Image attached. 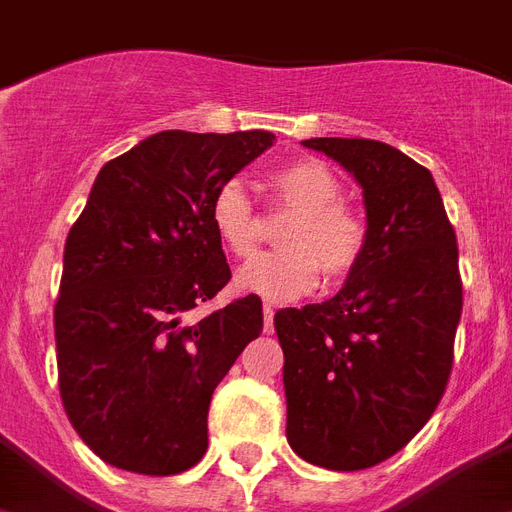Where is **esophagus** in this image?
Returning a JSON list of instances; mask_svg holds the SVG:
<instances>
[{"label":"esophagus","mask_w":512,"mask_h":512,"mask_svg":"<svg viewBox=\"0 0 512 512\" xmlns=\"http://www.w3.org/2000/svg\"><path fill=\"white\" fill-rule=\"evenodd\" d=\"M273 315H276V310L270 305L263 307V318H265V334H273Z\"/></svg>","instance_id":"1"}]
</instances>
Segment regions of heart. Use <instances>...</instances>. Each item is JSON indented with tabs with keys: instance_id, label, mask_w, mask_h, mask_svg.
Returning <instances> with one entry per match:
<instances>
[{
	"instance_id": "1",
	"label": "heart",
	"mask_w": 512,
	"mask_h": 512,
	"mask_svg": "<svg viewBox=\"0 0 512 512\" xmlns=\"http://www.w3.org/2000/svg\"><path fill=\"white\" fill-rule=\"evenodd\" d=\"M273 197L294 213L281 234L284 252L255 257L236 273V286L247 294L289 302L313 292L321 276L344 281L363 263L368 226L363 215L342 202V181L326 162L292 160L270 176ZM210 226L234 257L255 255L260 244L255 202L239 178H228L210 199Z\"/></svg>"
}]
</instances>
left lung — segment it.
I'll return each instance as SVG.
<instances>
[{
	"label": "left lung",
	"instance_id": "1",
	"mask_svg": "<svg viewBox=\"0 0 512 512\" xmlns=\"http://www.w3.org/2000/svg\"><path fill=\"white\" fill-rule=\"evenodd\" d=\"M363 186L368 249L339 294L276 313L286 439L307 463L363 471L426 426L463 313L458 239L423 165L373 139H307Z\"/></svg>",
	"mask_w": 512,
	"mask_h": 512
}]
</instances>
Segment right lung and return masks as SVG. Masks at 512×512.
Listing matches in <instances>:
<instances>
[{
  "mask_svg": "<svg viewBox=\"0 0 512 512\" xmlns=\"http://www.w3.org/2000/svg\"><path fill=\"white\" fill-rule=\"evenodd\" d=\"M268 131H162L99 170L62 257L54 342L73 429L105 463L173 476L207 450L215 386L263 331L257 294L186 321L231 281L210 226Z\"/></svg>",
  "mask_w": 512,
  "mask_h": 512,
  "instance_id": "right-lung-1",
  "label": "right lung"
}]
</instances>
